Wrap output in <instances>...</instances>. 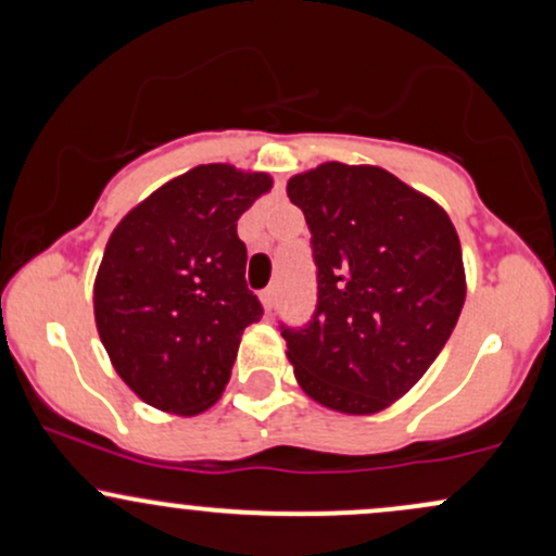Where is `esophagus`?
<instances>
[{
    "label": "esophagus",
    "instance_id": "obj_1",
    "mask_svg": "<svg viewBox=\"0 0 556 556\" xmlns=\"http://www.w3.org/2000/svg\"><path fill=\"white\" fill-rule=\"evenodd\" d=\"M261 303H264L266 311L274 308V287H266V290H261Z\"/></svg>",
    "mask_w": 556,
    "mask_h": 556
}]
</instances>
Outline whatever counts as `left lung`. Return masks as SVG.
Returning a JSON list of instances; mask_svg holds the SVG:
<instances>
[{
	"instance_id": "8db88e82",
	"label": "left lung",
	"mask_w": 556,
	"mask_h": 556,
	"mask_svg": "<svg viewBox=\"0 0 556 556\" xmlns=\"http://www.w3.org/2000/svg\"><path fill=\"white\" fill-rule=\"evenodd\" d=\"M287 195L318 279L314 318L282 324L287 358L311 400L374 416L418 384L460 318V238L437 201L371 164H318Z\"/></svg>"
}]
</instances>
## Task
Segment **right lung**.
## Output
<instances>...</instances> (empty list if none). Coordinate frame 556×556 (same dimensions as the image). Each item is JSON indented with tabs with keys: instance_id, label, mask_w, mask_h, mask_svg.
I'll return each instance as SVG.
<instances>
[{
	"instance_id": "add662e5",
	"label": "right lung",
	"mask_w": 556,
	"mask_h": 556,
	"mask_svg": "<svg viewBox=\"0 0 556 556\" xmlns=\"http://www.w3.org/2000/svg\"><path fill=\"white\" fill-rule=\"evenodd\" d=\"M269 190L266 172L201 164L114 227L93 282L96 329L119 379L156 410L212 407L242 331L264 316L238 219Z\"/></svg>"
}]
</instances>
